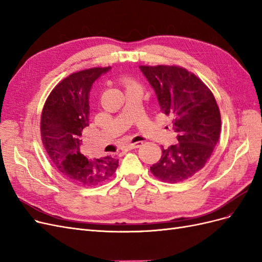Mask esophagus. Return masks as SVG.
Returning <instances> with one entry per match:
<instances>
[{
    "label": "esophagus",
    "mask_w": 262,
    "mask_h": 262,
    "mask_svg": "<svg viewBox=\"0 0 262 262\" xmlns=\"http://www.w3.org/2000/svg\"><path fill=\"white\" fill-rule=\"evenodd\" d=\"M142 142L141 141H137V142H134V143H128L127 146H126V149L132 150V149H137L139 147H141Z\"/></svg>",
    "instance_id": "34e87169"
}]
</instances>
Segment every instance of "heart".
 Wrapping results in <instances>:
<instances>
[{"label": "heart", "instance_id": "obj_1", "mask_svg": "<svg viewBox=\"0 0 262 262\" xmlns=\"http://www.w3.org/2000/svg\"><path fill=\"white\" fill-rule=\"evenodd\" d=\"M123 83H124V86H125L126 88L132 87V86H138L136 82H135L132 78H128V77H124V78H123Z\"/></svg>", "mask_w": 262, "mask_h": 262}]
</instances>
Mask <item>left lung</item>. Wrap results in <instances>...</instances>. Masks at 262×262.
I'll use <instances>...</instances> for the list:
<instances>
[{
  "instance_id": "obj_1",
  "label": "left lung",
  "mask_w": 262,
  "mask_h": 262,
  "mask_svg": "<svg viewBox=\"0 0 262 262\" xmlns=\"http://www.w3.org/2000/svg\"><path fill=\"white\" fill-rule=\"evenodd\" d=\"M154 88L161 111L172 120L177 142L162 149L150 171L165 183L188 180L205 166L221 130L220 110L212 92L180 66H139Z\"/></svg>"
}]
</instances>
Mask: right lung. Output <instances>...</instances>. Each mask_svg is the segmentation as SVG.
Segmentation results:
<instances>
[{
  "label": "right lung",
  "instance_id": "obj_1",
  "mask_svg": "<svg viewBox=\"0 0 262 262\" xmlns=\"http://www.w3.org/2000/svg\"><path fill=\"white\" fill-rule=\"evenodd\" d=\"M111 67H94L64 78L48 97L41 114V138L50 161L66 180L96 186L111 177L119 160L90 159L82 154V129L89 126V94Z\"/></svg>",
  "mask_w": 262,
  "mask_h": 262
}]
</instances>
